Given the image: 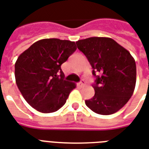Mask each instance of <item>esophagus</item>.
I'll list each match as a JSON object with an SVG mask.
<instances>
[{
	"mask_svg": "<svg viewBox=\"0 0 149 149\" xmlns=\"http://www.w3.org/2000/svg\"><path fill=\"white\" fill-rule=\"evenodd\" d=\"M84 85H85V81L84 80V79H81L79 83V87H84Z\"/></svg>",
	"mask_w": 149,
	"mask_h": 149,
	"instance_id": "esophagus-1",
	"label": "esophagus"
}]
</instances>
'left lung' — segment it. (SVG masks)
Masks as SVG:
<instances>
[{
	"label": "left lung",
	"instance_id": "left-lung-1",
	"mask_svg": "<svg viewBox=\"0 0 149 149\" xmlns=\"http://www.w3.org/2000/svg\"><path fill=\"white\" fill-rule=\"evenodd\" d=\"M76 44L87 57L96 78L95 95L85 104L100 115L115 113L127 103L134 91L137 72L134 58L109 37H89Z\"/></svg>",
	"mask_w": 149,
	"mask_h": 149
}]
</instances>
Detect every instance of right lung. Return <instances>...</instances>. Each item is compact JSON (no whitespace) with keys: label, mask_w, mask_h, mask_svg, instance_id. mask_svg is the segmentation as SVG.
<instances>
[{"label":"right lung","mask_w":149,"mask_h":149,"mask_svg":"<svg viewBox=\"0 0 149 149\" xmlns=\"http://www.w3.org/2000/svg\"><path fill=\"white\" fill-rule=\"evenodd\" d=\"M77 50L75 42L57 38L35 42L15 65L18 88L30 106L43 113L65 105L75 84L64 79L62 63Z\"/></svg>","instance_id":"1"}]
</instances>
